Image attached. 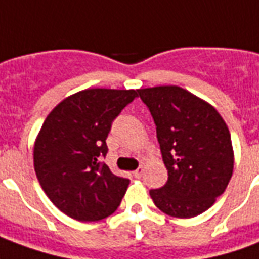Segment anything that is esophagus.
<instances>
[{"instance_id": "esophagus-1", "label": "esophagus", "mask_w": 259, "mask_h": 259, "mask_svg": "<svg viewBox=\"0 0 259 259\" xmlns=\"http://www.w3.org/2000/svg\"><path fill=\"white\" fill-rule=\"evenodd\" d=\"M143 172H144V168H143V166H139V168L136 169L135 172H133V176L137 178V179H140L141 176H143Z\"/></svg>"}]
</instances>
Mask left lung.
I'll return each instance as SVG.
<instances>
[{
	"label": "left lung",
	"instance_id": "left-lung-1",
	"mask_svg": "<svg viewBox=\"0 0 259 259\" xmlns=\"http://www.w3.org/2000/svg\"><path fill=\"white\" fill-rule=\"evenodd\" d=\"M157 126L168 182L150 190L154 204L175 218L206 211L233 174V148L222 116L178 85L137 90Z\"/></svg>",
	"mask_w": 259,
	"mask_h": 259
}]
</instances>
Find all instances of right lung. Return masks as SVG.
Segmentation results:
<instances>
[{"label":"right lung","mask_w":259,"mask_h":259,"mask_svg":"<svg viewBox=\"0 0 259 259\" xmlns=\"http://www.w3.org/2000/svg\"><path fill=\"white\" fill-rule=\"evenodd\" d=\"M137 90L89 89L65 98L44 120L34 144L37 179L59 211L96 222L118 209L129 179L101 162L112 122Z\"/></svg>","instance_id":"1"}]
</instances>
